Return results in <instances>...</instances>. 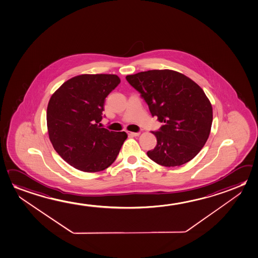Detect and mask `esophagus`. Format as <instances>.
<instances>
[{"instance_id": "esophagus-1", "label": "esophagus", "mask_w": 258, "mask_h": 258, "mask_svg": "<svg viewBox=\"0 0 258 258\" xmlns=\"http://www.w3.org/2000/svg\"><path fill=\"white\" fill-rule=\"evenodd\" d=\"M129 136H139L140 133H134V132H127Z\"/></svg>"}]
</instances>
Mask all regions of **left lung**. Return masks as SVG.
<instances>
[{"instance_id": "left-lung-1", "label": "left lung", "mask_w": 258, "mask_h": 258, "mask_svg": "<svg viewBox=\"0 0 258 258\" xmlns=\"http://www.w3.org/2000/svg\"><path fill=\"white\" fill-rule=\"evenodd\" d=\"M126 81L147 103L152 116L163 123L152 132L157 145L148 157L164 167L194 159L205 146L213 123V107L204 90L171 70L142 72L128 75Z\"/></svg>"}]
</instances>
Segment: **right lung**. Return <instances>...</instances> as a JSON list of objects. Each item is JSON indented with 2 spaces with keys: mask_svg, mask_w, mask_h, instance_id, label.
I'll return each mask as SVG.
<instances>
[{
  "mask_svg": "<svg viewBox=\"0 0 258 258\" xmlns=\"http://www.w3.org/2000/svg\"><path fill=\"white\" fill-rule=\"evenodd\" d=\"M119 83L115 74H82L64 82L50 98V141L61 159L79 170L108 168L127 138L125 132L109 131L100 123L105 99Z\"/></svg>",
  "mask_w": 258,
  "mask_h": 258,
  "instance_id": "obj_1",
  "label": "right lung"
}]
</instances>
